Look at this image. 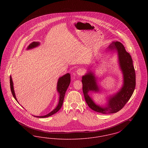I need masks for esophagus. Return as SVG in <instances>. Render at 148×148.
<instances>
[{
    "mask_svg": "<svg viewBox=\"0 0 148 148\" xmlns=\"http://www.w3.org/2000/svg\"><path fill=\"white\" fill-rule=\"evenodd\" d=\"M77 73L78 75H82L84 73V71L82 69H79L77 71Z\"/></svg>",
    "mask_w": 148,
    "mask_h": 148,
    "instance_id": "34e87169",
    "label": "esophagus"
}]
</instances>
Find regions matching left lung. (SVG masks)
I'll list each match as a JSON object with an SVG mask.
<instances>
[{
    "instance_id": "obj_1",
    "label": "left lung",
    "mask_w": 148,
    "mask_h": 148,
    "mask_svg": "<svg viewBox=\"0 0 148 148\" xmlns=\"http://www.w3.org/2000/svg\"><path fill=\"white\" fill-rule=\"evenodd\" d=\"M108 49H116L118 54L120 69L123 74V85L119 91L110 96L108 104L104 106L97 105L88 95L89 92H99L97 79L93 73L90 71L82 77L83 92L85 100L92 110L102 114H111L119 112L126 104L132 96L135 88V71L133 60L130 54L119 42H112Z\"/></svg>"
}]
</instances>
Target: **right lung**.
Segmentation results:
<instances>
[{"label": "right lung", "instance_id": "add662e5", "mask_svg": "<svg viewBox=\"0 0 148 148\" xmlns=\"http://www.w3.org/2000/svg\"><path fill=\"white\" fill-rule=\"evenodd\" d=\"M39 44H40V43L39 42H32L30 44H29V45L28 47L27 50L33 49L35 47H38ZM70 83H71V75L69 73H67L63 76H62V77H59L58 79V83H57V91L59 94V103H58V106L53 111H51L50 113L48 114L47 115H45L44 116H35V117L40 118H47V117H49L50 116L53 115L54 114L58 112L62 106L65 92L66 91ZM10 89H11L12 95H13L14 99L17 101V99L16 98L15 94L14 92L13 83L12 78L11 76L10 77Z\"/></svg>", "mask_w": 148, "mask_h": 148}]
</instances>
